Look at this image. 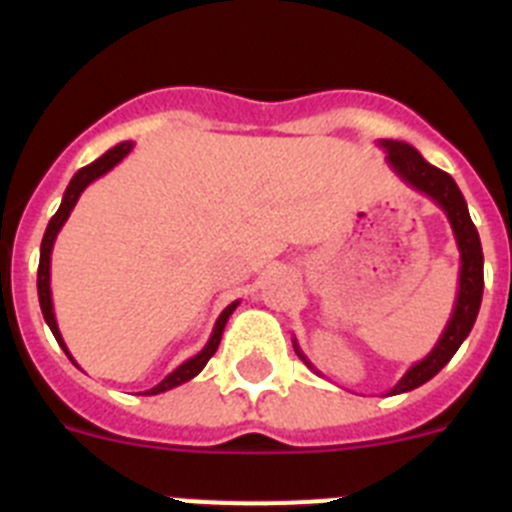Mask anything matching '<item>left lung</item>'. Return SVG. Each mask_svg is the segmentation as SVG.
Wrapping results in <instances>:
<instances>
[{"mask_svg":"<svg viewBox=\"0 0 512 512\" xmlns=\"http://www.w3.org/2000/svg\"><path fill=\"white\" fill-rule=\"evenodd\" d=\"M379 146L387 151V164L392 166L402 182L410 184L413 189H418L420 194L431 197L446 217H449L451 230H454L456 246L461 253V269H459V292H456L454 310H451V318L443 328L441 338H438L436 346L431 348V354L420 359L418 364H413L408 372L402 374L400 382L392 387L387 395H402V392H410L420 384H425L428 379L436 377L443 366L449 364L451 356L459 351V346L464 343V338L469 336L474 320H477L479 305H482V289H485V256H482V243H479V233L474 228L472 217H469V207L464 194L459 192L456 182L451 179L446 171L436 169L415 151L410 143H402V140H379ZM295 343V351L312 372H318L315 366L307 361V356L302 354L300 346Z\"/></svg>","mask_w":512,"mask_h":512,"instance_id":"8db88e82","label":"left lung"}]
</instances>
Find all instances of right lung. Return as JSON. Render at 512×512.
Instances as JSON below:
<instances>
[{
    "label": "right lung",
    "mask_w": 512,
    "mask_h": 512,
    "mask_svg": "<svg viewBox=\"0 0 512 512\" xmlns=\"http://www.w3.org/2000/svg\"><path fill=\"white\" fill-rule=\"evenodd\" d=\"M135 143H130V140H125V143H117L115 148H110V151L104 153V156H99L97 161H92L89 166H84V169H79L74 174V179L69 182V187H66V192H63V200H61V207H58L56 215L51 217V223H48V228H45V235H43V243H40V264H38V300H40V310H43V318L45 323H48V328H51V333L56 336L58 346L66 351V356H69L71 361H74V356L69 354V348H66V343H63V336L61 330H58V323H56V312H53V297H51V253H53V243H56V235L61 233L63 223L69 220L71 210L76 207V202H79L81 192L89 187L92 182H97L99 176H104L110 169H115L117 164H120L122 158L128 156L130 151H133ZM238 307V300L230 302L228 307H225L223 312H220V318H217L215 328H212V336L210 341L205 343V348H202L200 354H194L192 359H187L184 364H179L171 374H166L161 382L156 384V387H151V390H146L143 395H161V392L166 390H174V387H179V384L189 382V379H194L197 374L205 369L207 361L212 359V354L217 351V346H220V338H223V330H225V323H228V318L233 315V310ZM76 364V361H74Z\"/></svg>",
    "instance_id": "right-lung-1"
}]
</instances>
